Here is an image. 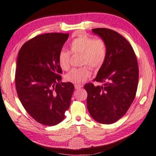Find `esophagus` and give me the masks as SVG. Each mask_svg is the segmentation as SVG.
<instances>
[{"instance_id": "34e87169", "label": "esophagus", "mask_w": 156, "mask_h": 156, "mask_svg": "<svg viewBox=\"0 0 156 156\" xmlns=\"http://www.w3.org/2000/svg\"><path fill=\"white\" fill-rule=\"evenodd\" d=\"M82 87H83V85H81V84H75V89H80Z\"/></svg>"}]
</instances>
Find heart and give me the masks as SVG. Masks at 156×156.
<instances>
[{
    "label": "heart",
    "instance_id": "b5f03b06",
    "mask_svg": "<svg viewBox=\"0 0 156 156\" xmlns=\"http://www.w3.org/2000/svg\"><path fill=\"white\" fill-rule=\"evenodd\" d=\"M73 54H80L81 57V64L88 65L97 68L102 65L106 56V44L101 39H95L88 35H81L74 39L70 43ZM70 55L68 51L61 50L58 55V63L61 68L68 70L70 68ZM91 75L88 66L74 68L66 75V80L75 83H82L87 81Z\"/></svg>",
    "mask_w": 156,
    "mask_h": 156
}]
</instances>
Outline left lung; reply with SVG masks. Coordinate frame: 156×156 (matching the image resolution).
Wrapping results in <instances>:
<instances>
[{
	"label": "left lung",
	"instance_id": "8db88e82",
	"mask_svg": "<svg viewBox=\"0 0 156 156\" xmlns=\"http://www.w3.org/2000/svg\"><path fill=\"white\" fill-rule=\"evenodd\" d=\"M92 31L105 43L106 56L94 81L86 83L87 108L95 121L110 124L126 113L136 95L139 70L136 56L129 42L120 34L106 28Z\"/></svg>",
	"mask_w": 156,
	"mask_h": 156
}]
</instances>
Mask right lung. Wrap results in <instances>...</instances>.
I'll return each instance as SVG.
<instances>
[{
  "instance_id": "1",
  "label": "right lung",
  "mask_w": 156,
  "mask_h": 156,
  "mask_svg": "<svg viewBox=\"0 0 156 156\" xmlns=\"http://www.w3.org/2000/svg\"><path fill=\"white\" fill-rule=\"evenodd\" d=\"M69 34L47 33L25 43L16 61V88L25 111L34 120L55 126L65 118L74 85L61 82L58 55Z\"/></svg>"
}]
</instances>
